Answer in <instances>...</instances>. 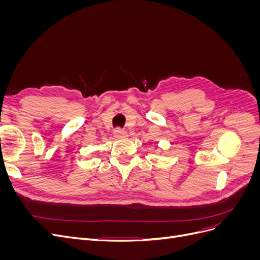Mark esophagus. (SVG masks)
I'll use <instances>...</instances> for the list:
<instances>
[{
	"mask_svg": "<svg viewBox=\"0 0 260 260\" xmlns=\"http://www.w3.org/2000/svg\"><path fill=\"white\" fill-rule=\"evenodd\" d=\"M114 137H115L116 139H124V138L128 137V133L118 128V129H116V130L114 131Z\"/></svg>",
	"mask_w": 260,
	"mask_h": 260,
	"instance_id": "esophagus-1",
	"label": "esophagus"
}]
</instances>
